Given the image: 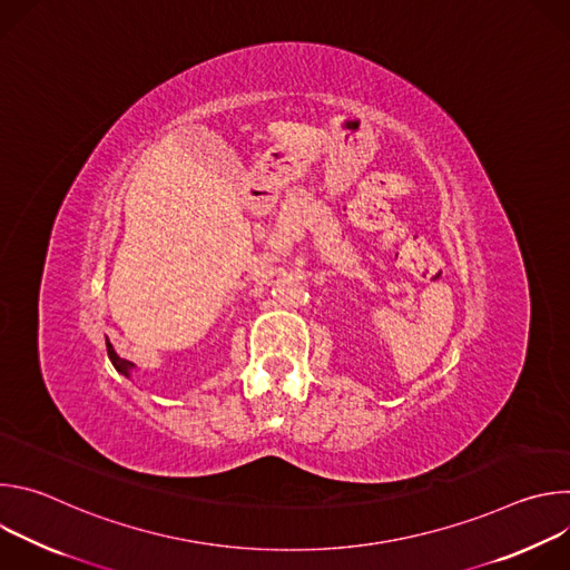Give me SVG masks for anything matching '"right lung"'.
<instances>
[{"mask_svg":"<svg viewBox=\"0 0 570 570\" xmlns=\"http://www.w3.org/2000/svg\"><path fill=\"white\" fill-rule=\"evenodd\" d=\"M106 350H108V356H110L115 370H117L121 376L130 379V376H132V370H135V363H130V361H126V358H119V354L115 352V347L110 345V341H106Z\"/></svg>","mask_w":570,"mask_h":570,"instance_id":"1","label":"right lung"}]
</instances>
